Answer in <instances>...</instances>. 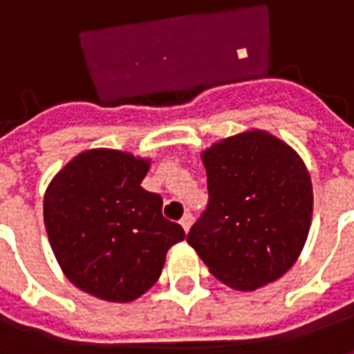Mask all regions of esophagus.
I'll use <instances>...</instances> for the list:
<instances>
[{"mask_svg":"<svg viewBox=\"0 0 354 354\" xmlns=\"http://www.w3.org/2000/svg\"><path fill=\"white\" fill-rule=\"evenodd\" d=\"M180 223H182V227H184V231H189V227H192L193 223V214H184L182 216V220H180Z\"/></svg>","mask_w":354,"mask_h":354,"instance_id":"34e87169","label":"esophagus"}]
</instances>
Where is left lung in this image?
<instances>
[{
  "label": "left lung",
  "mask_w": 354,
  "mask_h": 354,
  "mask_svg": "<svg viewBox=\"0 0 354 354\" xmlns=\"http://www.w3.org/2000/svg\"><path fill=\"white\" fill-rule=\"evenodd\" d=\"M208 205L187 243L230 288L252 292L281 279L304 250L313 216L305 162L266 131H246L201 153Z\"/></svg>",
  "instance_id": "obj_1"
}]
</instances>
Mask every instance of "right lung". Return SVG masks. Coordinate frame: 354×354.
Segmentation results:
<instances>
[{"instance_id": "right-lung-1", "label": "right lung", "mask_w": 354, "mask_h": 354, "mask_svg": "<svg viewBox=\"0 0 354 354\" xmlns=\"http://www.w3.org/2000/svg\"><path fill=\"white\" fill-rule=\"evenodd\" d=\"M149 159L88 149L66 165L45 192L43 218L68 281L91 296L127 304L153 286L184 230L162 218V199L142 180Z\"/></svg>"}]
</instances>
